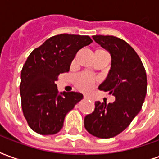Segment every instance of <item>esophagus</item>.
<instances>
[{"label":"esophagus","instance_id":"1","mask_svg":"<svg viewBox=\"0 0 159 159\" xmlns=\"http://www.w3.org/2000/svg\"><path fill=\"white\" fill-rule=\"evenodd\" d=\"M84 98H85V99H89V98H90V97H88V96H86V95H85V96H84Z\"/></svg>","mask_w":159,"mask_h":159}]
</instances>
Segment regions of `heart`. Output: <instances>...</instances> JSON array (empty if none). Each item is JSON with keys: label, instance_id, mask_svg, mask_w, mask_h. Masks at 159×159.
<instances>
[{"label": "heart", "instance_id": "b5f03b06", "mask_svg": "<svg viewBox=\"0 0 159 159\" xmlns=\"http://www.w3.org/2000/svg\"><path fill=\"white\" fill-rule=\"evenodd\" d=\"M76 86L81 91H90L95 85V78L88 74H79L75 76Z\"/></svg>", "mask_w": 159, "mask_h": 159}]
</instances>
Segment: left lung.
<instances>
[{"mask_svg":"<svg viewBox=\"0 0 159 159\" xmlns=\"http://www.w3.org/2000/svg\"><path fill=\"white\" fill-rule=\"evenodd\" d=\"M93 40L111 54V69L99 90L115 97L113 103L95 102L84 118V128L98 138H112L125 130L141 111L147 94V74L141 58L128 43L113 35Z\"/></svg>","mask_w":159,"mask_h":159,"instance_id":"1","label":"left lung"}]
</instances>
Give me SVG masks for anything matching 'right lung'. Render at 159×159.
Here are the masks:
<instances>
[{
  "mask_svg": "<svg viewBox=\"0 0 159 159\" xmlns=\"http://www.w3.org/2000/svg\"><path fill=\"white\" fill-rule=\"evenodd\" d=\"M93 40L88 35L61 34L34 50L21 71V105L34 131L54 135L63 126L66 114L83 98L80 92L58 94L55 81L69 71L76 53Z\"/></svg>",
  "mask_w": 159,
  "mask_h": 159,
  "instance_id": "1",
  "label": "right lung"
}]
</instances>
